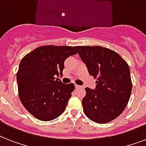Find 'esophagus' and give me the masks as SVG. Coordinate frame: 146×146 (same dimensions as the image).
<instances>
[{
  "instance_id": "obj_1",
  "label": "esophagus",
  "mask_w": 146,
  "mask_h": 146,
  "mask_svg": "<svg viewBox=\"0 0 146 146\" xmlns=\"http://www.w3.org/2000/svg\"><path fill=\"white\" fill-rule=\"evenodd\" d=\"M75 87H76V89H79V88H82V86H79V85H76V84H75Z\"/></svg>"
}]
</instances>
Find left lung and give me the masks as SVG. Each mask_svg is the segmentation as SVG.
I'll list each match as a JSON object with an SVG mask.
<instances>
[{"label":"left lung","mask_w":146,"mask_h":146,"mask_svg":"<svg viewBox=\"0 0 146 146\" xmlns=\"http://www.w3.org/2000/svg\"><path fill=\"white\" fill-rule=\"evenodd\" d=\"M89 73L96 79L95 90L86 88L83 111L88 118L106 123L121 114L129 102L132 80L128 64L117 53L101 46H76Z\"/></svg>","instance_id":"left-lung-1"}]
</instances>
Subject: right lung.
I'll return each mask as SVG.
<instances>
[{
	"mask_svg": "<svg viewBox=\"0 0 146 146\" xmlns=\"http://www.w3.org/2000/svg\"><path fill=\"white\" fill-rule=\"evenodd\" d=\"M76 54L75 47L44 45L22 59L17 73L19 97L35 118L49 121L65 111L75 86L55 77L63 75L65 60Z\"/></svg>",
	"mask_w": 146,
	"mask_h": 146,
	"instance_id": "right-lung-1",
	"label": "right lung"
}]
</instances>
